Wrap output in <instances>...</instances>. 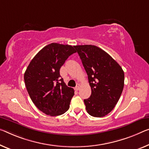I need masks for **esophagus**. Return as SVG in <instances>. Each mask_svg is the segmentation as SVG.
<instances>
[{
	"mask_svg": "<svg viewBox=\"0 0 149 149\" xmlns=\"http://www.w3.org/2000/svg\"><path fill=\"white\" fill-rule=\"evenodd\" d=\"M80 86H81V85H80V84H79V83H77V86H76V87H75V90H77V91L79 90V88H80Z\"/></svg>",
	"mask_w": 149,
	"mask_h": 149,
	"instance_id": "obj_1",
	"label": "esophagus"
}]
</instances>
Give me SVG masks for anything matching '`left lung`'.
Instances as JSON below:
<instances>
[{"label": "left lung", "instance_id": "left-lung-1", "mask_svg": "<svg viewBox=\"0 0 149 149\" xmlns=\"http://www.w3.org/2000/svg\"><path fill=\"white\" fill-rule=\"evenodd\" d=\"M88 75L91 95L84 102L90 115L102 117L112 111L122 94L125 74L120 66L108 53L95 45H77Z\"/></svg>", "mask_w": 149, "mask_h": 149}]
</instances>
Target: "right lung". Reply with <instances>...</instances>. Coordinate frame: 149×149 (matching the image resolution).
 Segmentation results:
<instances>
[{
    "label": "right lung",
    "instance_id": "1",
    "mask_svg": "<svg viewBox=\"0 0 149 149\" xmlns=\"http://www.w3.org/2000/svg\"><path fill=\"white\" fill-rule=\"evenodd\" d=\"M76 52L72 46L51 43L36 54L24 72L25 85L32 101L47 115H61L69 109L74 91L66 85L60 68Z\"/></svg>",
    "mask_w": 149,
    "mask_h": 149
}]
</instances>
